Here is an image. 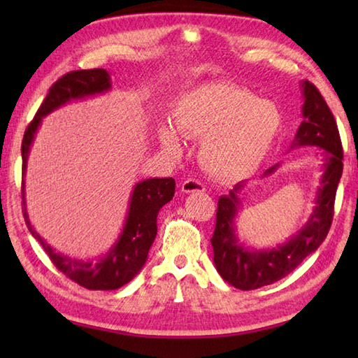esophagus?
<instances>
[{
	"label": "esophagus",
	"mask_w": 358,
	"mask_h": 358,
	"mask_svg": "<svg viewBox=\"0 0 358 358\" xmlns=\"http://www.w3.org/2000/svg\"><path fill=\"white\" fill-rule=\"evenodd\" d=\"M181 191L186 192V194H192V192H204L206 191V187H204L203 183H200V181H196L194 178H187L185 180L183 183H181Z\"/></svg>",
	"instance_id": "1"
}]
</instances>
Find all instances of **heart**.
I'll return each instance as SVG.
<instances>
[{
  "label": "heart",
  "instance_id": "b5f03b06",
  "mask_svg": "<svg viewBox=\"0 0 358 358\" xmlns=\"http://www.w3.org/2000/svg\"><path fill=\"white\" fill-rule=\"evenodd\" d=\"M281 112L246 87L210 83L189 90L175 110L178 131L201 140V166L222 180L252 173L280 134ZM163 146L178 154L181 141L172 126L159 131Z\"/></svg>",
  "mask_w": 358,
  "mask_h": 358
}]
</instances>
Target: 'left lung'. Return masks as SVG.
<instances>
[{
    "instance_id": "8db88e82",
    "label": "left lung",
    "mask_w": 358,
    "mask_h": 358,
    "mask_svg": "<svg viewBox=\"0 0 358 358\" xmlns=\"http://www.w3.org/2000/svg\"><path fill=\"white\" fill-rule=\"evenodd\" d=\"M301 89L305 98L303 121L292 148L317 146L324 150L322 186L318 187L315 208L308 223L285 245L260 250L248 249L238 241L234 226L240 208L238 194L245 183L235 185L229 195L218 199L215 231L210 238L214 263L223 280L241 291L272 285L291 273L309 254L315 252L332 224L334 201L343 172V148L336 118L320 90L309 81H303ZM277 166H272L264 175L272 173Z\"/></svg>"
}]
</instances>
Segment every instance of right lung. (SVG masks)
Masks as SVG:
<instances>
[{"label":"right lung","instance_id":"add662e5","mask_svg":"<svg viewBox=\"0 0 358 358\" xmlns=\"http://www.w3.org/2000/svg\"><path fill=\"white\" fill-rule=\"evenodd\" d=\"M110 89V77L104 69L72 71L58 78L49 89L40 109L36 110L34 120L27 126L21 143L22 155V215L30 234L41 243L50 262L62 271L67 278H71L80 286L90 291H113L129 283L136 273L141 271L148 260V252L157 237V215L166 203L172 200L175 194L173 178H149L140 181L134 187L129 204L127 218L118 241L113 245L106 257L98 260H77L67 255H62L53 250L45 243L29 222L24 199V173L27 167V157L30 144L41 118L58 109L59 106L71 100L103 94Z\"/></svg>","mask_w":358,"mask_h":358}]
</instances>
